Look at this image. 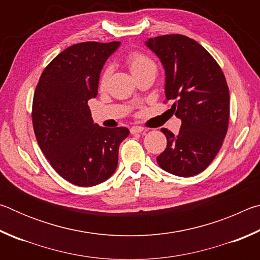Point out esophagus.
Listing matches in <instances>:
<instances>
[{
    "instance_id": "esophagus-1",
    "label": "esophagus",
    "mask_w": 260,
    "mask_h": 260,
    "mask_svg": "<svg viewBox=\"0 0 260 260\" xmlns=\"http://www.w3.org/2000/svg\"><path fill=\"white\" fill-rule=\"evenodd\" d=\"M146 129L143 128V127H141V126H133L131 128V133L132 134H138V133H142V132H144Z\"/></svg>"
}]
</instances>
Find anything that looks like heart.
<instances>
[{"label":"heart","instance_id":"heart-1","mask_svg":"<svg viewBox=\"0 0 260 260\" xmlns=\"http://www.w3.org/2000/svg\"><path fill=\"white\" fill-rule=\"evenodd\" d=\"M126 63L129 67L132 74L144 71V70H148V69H156L155 63H153L148 56H146L140 51H133L127 55ZM109 76H110V69H105L102 72V74H101V78H100L101 86L103 87L105 83H107Z\"/></svg>","mask_w":260,"mask_h":260}]
</instances>
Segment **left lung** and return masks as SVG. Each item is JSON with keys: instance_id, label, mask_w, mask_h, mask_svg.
Instances as JSON below:
<instances>
[{"instance_id": "left-lung-1", "label": "left lung", "mask_w": 260, "mask_h": 260, "mask_svg": "<svg viewBox=\"0 0 260 260\" xmlns=\"http://www.w3.org/2000/svg\"><path fill=\"white\" fill-rule=\"evenodd\" d=\"M146 46L165 70V96L170 110L182 121L178 135L161 128L167 146L157 157L162 170L192 177L217 156L230 121V90L221 69L205 48L181 34L151 38Z\"/></svg>"}]
</instances>
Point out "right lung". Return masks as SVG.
<instances>
[{
	"label": "right lung",
	"instance_id": "right-lung-1",
	"mask_svg": "<svg viewBox=\"0 0 260 260\" xmlns=\"http://www.w3.org/2000/svg\"><path fill=\"white\" fill-rule=\"evenodd\" d=\"M120 42H81L69 47L43 70L33 98L35 138L61 178L91 187L108 180L118 165L126 127L94 124L88 101L98 95L100 74Z\"/></svg>",
	"mask_w": 260,
	"mask_h": 260
}]
</instances>
